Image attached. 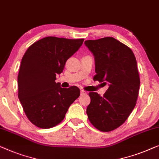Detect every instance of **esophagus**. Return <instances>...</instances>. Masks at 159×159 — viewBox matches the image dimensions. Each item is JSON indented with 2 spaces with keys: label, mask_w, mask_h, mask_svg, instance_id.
<instances>
[{
  "label": "esophagus",
  "mask_w": 159,
  "mask_h": 159,
  "mask_svg": "<svg viewBox=\"0 0 159 159\" xmlns=\"http://www.w3.org/2000/svg\"><path fill=\"white\" fill-rule=\"evenodd\" d=\"M86 93V91H85L84 90H80V95H84Z\"/></svg>",
  "instance_id": "esophagus-1"
}]
</instances>
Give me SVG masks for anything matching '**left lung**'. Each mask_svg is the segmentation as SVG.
Returning a JSON list of instances; mask_svg holds the SVG:
<instances>
[{"label": "left lung", "instance_id": "obj_1", "mask_svg": "<svg viewBox=\"0 0 159 159\" xmlns=\"http://www.w3.org/2000/svg\"><path fill=\"white\" fill-rule=\"evenodd\" d=\"M84 43L94 55L97 75L93 80L109 85L103 97L89 92L91 102L86 114L97 129L112 131L126 121L136 105L140 80L135 55L113 37Z\"/></svg>", "mask_w": 159, "mask_h": 159}]
</instances>
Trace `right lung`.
Wrapping results in <instances>:
<instances>
[{
	"label": "right lung",
	"instance_id": "1",
	"mask_svg": "<svg viewBox=\"0 0 159 159\" xmlns=\"http://www.w3.org/2000/svg\"><path fill=\"white\" fill-rule=\"evenodd\" d=\"M84 40L47 37L33 43L24 53L18 75V97L35 126L48 129L60 124L79 97L77 86L61 88L55 80Z\"/></svg>",
	"mask_w": 159,
	"mask_h": 159
}]
</instances>
